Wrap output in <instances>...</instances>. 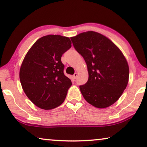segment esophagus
I'll return each mask as SVG.
<instances>
[{
    "label": "esophagus",
    "instance_id": "34e87169",
    "mask_svg": "<svg viewBox=\"0 0 147 147\" xmlns=\"http://www.w3.org/2000/svg\"><path fill=\"white\" fill-rule=\"evenodd\" d=\"M78 77V73H75L73 75V78H74V80H76V78Z\"/></svg>",
    "mask_w": 147,
    "mask_h": 147
}]
</instances>
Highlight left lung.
<instances>
[{
	"label": "left lung",
	"mask_w": 147,
	"mask_h": 147,
	"mask_svg": "<svg viewBox=\"0 0 147 147\" xmlns=\"http://www.w3.org/2000/svg\"><path fill=\"white\" fill-rule=\"evenodd\" d=\"M71 40L88 67V81L80 86L84 99L97 108L109 107L119 99L128 84L126 58L111 40L96 32L80 33Z\"/></svg>",
	"instance_id": "1"
}]
</instances>
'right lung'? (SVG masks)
I'll list each match as a JSON object with an SVG mask.
<instances>
[{
	"mask_svg": "<svg viewBox=\"0 0 147 147\" xmlns=\"http://www.w3.org/2000/svg\"><path fill=\"white\" fill-rule=\"evenodd\" d=\"M71 47L68 37L47 35L33 44L23 59L19 74L22 88L39 108L52 109L64 101L72 84L63 74L61 58Z\"/></svg>",
	"mask_w": 147,
	"mask_h": 147,
	"instance_id": "right-lung-1",
	"label": "right lung"
}]
</instances>
